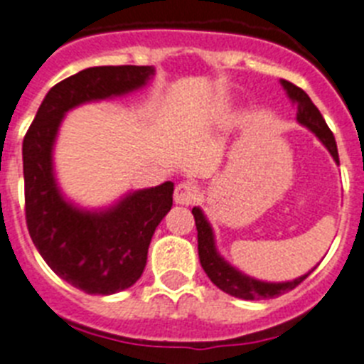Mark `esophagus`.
Instances as JSON below:
<instances>
[{
  "label": "esophagus",
  "instance_id": "1",
  "mask_svg": "<svg viewBox=\"0 0 364 364\" xmlns=\"http://www.w3.org/2000/svg\"><path fill=\"white\" fill-rule=\"evenodd\" d=\"M173 198H176V203H179V205H192L198 200V187L191 181L179 183L176 187Z\"/></svg>",
  "mask_w": 364,
  "mask_h": 364
}]
</instances>
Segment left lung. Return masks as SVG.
<instances>
[{
	"label": "left lung",
	"instance_id": "8db88e82",
	"mask_svg": "<svg viewBox=\"0 0 364 364\" xmlns=\"http://www.w3.org/2000/svg\"><path fill=\"white\" fill-rule=\"evenodd\" d=\"M281 85L285 87L287 94L291 96L292 102H296V118L300 124L305 127H309L314 135L322 140V144L329 149V154L333 159L338 163V151H337V142L333 136L331 129L328 127L323 116L316 109L311 97L301 90L300 87L292 85L291 81H281ZM194 215V222H196L198 229V255H200L201 268L205 270L209 279L218 287L220 291L228 292V294L235 296V298H242V300H267V298H276V296L285 294V292L292 291L296 287L300 285L301 281L309 274L298 277L294 281H287V283H264V281H257L253 277L244 276L242 272L235 270L231 264L220 257L218 252L215 248V237H213V229H210L209 222L205 220L201 209L194 207L192 209Z\"/></svg>",
	"mask_w": 364,
	"mask_h": 364
}]
</instances>
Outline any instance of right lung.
Listing matches in <instances>:
<instances>
[{"label": "right lung", "instance_id": "right-lung-1", "mask_svg": "<svg viewBox=\"0 0 364 364\" xmlns=\"http://www.w3.org/2000/svg\"><path fill=\"white\" fill-rule=\"evenodd\" d=\"M149 66H94L46 94L23 139L26 222L48 267L87 294H114L139 281L155 228L172 207L173 183L133 192L109 210L87 213L64 201L55 185L51 149L64 112L146 85Z\"/></svg>", "mask_w": 364, "mask_h": 364}]
</instances>
